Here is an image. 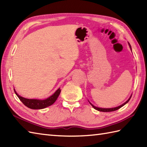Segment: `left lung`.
Returning <instances> with one entry per match:
<instances>
[{
	"label": "left lung",
	"mask_w": 147,
	"mask_h": 147,
	"mask_svg": "<svg viewBox=\"0 0 147 147\" xmlns=\"http://www.w3.org/2000/svg\"><path fill=\"white\" fill-rule=\"evenodd\" d=\"M129 47H130V49H131V45H130V44L129 43ZM131 96L132 95H131V96L129 97V98L125 102V103H124L123 104H122V105H119V106H118V107H114V108H108V109H105V108H100V107H95V106H94L93 105V104H92L91 103H90V104L92 105V107L94 108L95 109H96V110H97V111H101V112H112V111H116V110H118L119 109H120L121 107H123V106H124V105H125L126 104H127V102H129V100H130V98H131Z\"/></svg>",
	"instance_id": "1"
}]
</instances>
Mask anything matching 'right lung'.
I'll use <instances>...</instances> for the list:
<instances>
[{"instance_id": "add662e5", "label": "right lung", "mask_w": 147, "mask_h": 147, "mask_svg": "<svg viewBox=\"0 0 147 147\" xmlns=\"http://www.w3.org/2000/svg\"><path fill=\"white\" fill-rule=\"evenodd\" d=\"M14 92L20 100L23 102V104L24 105H26L27 107L32 109H42L47 107L54 104L58 98L59 94H60L61 90L60 88H59L54 94L45 100L25 98L19 95L16 91H14Z\"/></svg>"}]
</instances>
